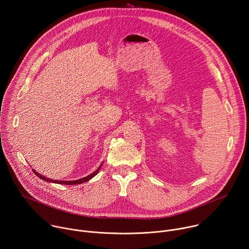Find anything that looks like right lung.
Returning <instances> with one entry per match:
<instances>
[{
  "label": "right lung",
  "mask_w": 249,
  "mask_h": 249,
  "mask_svg": "<svg viewBox=\"0 0 249 249\" xmlns=\"http://www.w3.org/2000/svg\"><path fill=\"white\" fill-rule=\"evenodd\" d=\"M101 165H102V163H101V164L98 166V168H97L94 172H92L91 174H89V175H88V176L84 177V178L77 179V180H73V181H67V180H56V179H55V180H53V179H49V178H46L45 176H43V175L39 174L38 172L35 171L34 169H32V170H33L34 174H36V176H38L40 179H42V180H44V181H47V182H53V183H58V184H65V185H75V184H82V183L87 182V181H89V179H91L93 176H95V175L98 173V171H99V169H100Z\"/></svg>",
  "instance_id": "1"
}]
</instances>
